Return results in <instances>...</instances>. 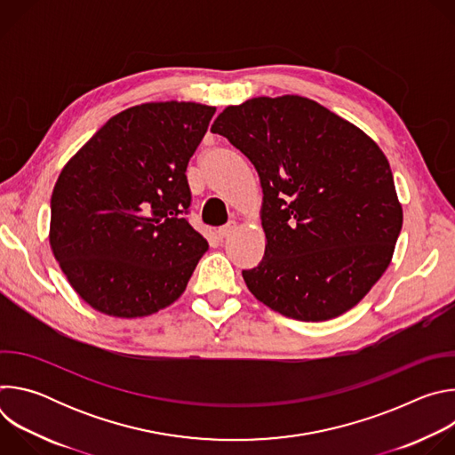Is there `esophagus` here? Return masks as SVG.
<instances>
[{"mask_svg": "<svg viewBox=\"0 0 455 455\" xmlns=\"http://www.w3.org/2000/svg\"><path fill=\"white\" fill-rule=\"evenodd\" d=\"M237 228V225H235V221H230V223H227L225 227H221L220 230H218V235L223 239V237H228V235H232L234 234V230Z\"/></svg>", "mask_w": 455, "mask_h": 455, "instance_id": "1", "label": "esophagus"}]
</instances>
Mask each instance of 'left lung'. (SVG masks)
Returning a JSON list of instances; mask_svg holds the SVG:
<instances>
[{"instance_id":"obj_1","label":"left lung","mask_w":455,"mask_h":455,"mask_svg":"<svg viewBox=\"0 0 455 455\" xmlns=\"http://www.w3.org/2000/svg\"><path fill=\"white\" fill-rule=\"evenodd\" d=\"M212 133L255 167L267 235L243 272L274 311L322 322L355 307L393 261L403 225L387 156L360 127L300 95L227 106Z\"/></svg>"}]
</instances>
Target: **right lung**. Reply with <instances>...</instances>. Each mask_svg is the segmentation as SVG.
I'll return each mask as SVG.
<instances>
[{"label":"right lung","mask_w":455,"mask_h":455,"mask_svg":"<svg viewBox=\"0 0 455 455\" xmlns=\"http://www.w3.org/2000/svg\"><path fill=\"white\" fill-rule=\"evenodd\" d=\"M214 113L185 100L127 108L62 167L50 202V248L95 311L148 316L185 291L209 248L183 218L185 171Z\"/></svg>","instance_id":"obj_1"}]
</instances>
